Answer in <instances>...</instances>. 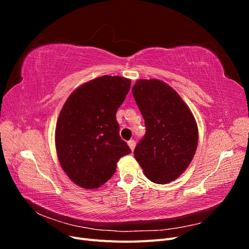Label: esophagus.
<instances>
[{
  "label": "esophagus",
  "mask_w": 249,
  "mask_h": 249,
  "mask_svg": "<svg viewBox=\"0 0 249 249\" xmlns=\"http://www.w3.org/2000/svg\"><path fill=\"white\" fill-rule=\"evenodd\" d=\"M127 144H129V146H130V148L132 150H134L135 146H136V141H135V140H130V141H127Z\"/></svg>",
  "instance_id": "obj_1"
}]
</instances>
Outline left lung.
Here are the masks:
<instances>
[{
	"mask_svg": "<svg viewBox=\"0 0 249 249\" xmlns=\"http://www.w3.org/2000/svg\"><path fill=\"white\" fill-rule=\"evenodd\" d=\"M132 92L145 124V135L134 150L135 159L148 179L167 184L192 161L197 124L180 96L162 81L139 80Z\"/></svg>",
	"mask_w": 249,
	"mask_h": 249,
	"instance_id": "8db88e82",
	"label": "left lung"
}]
</instances>
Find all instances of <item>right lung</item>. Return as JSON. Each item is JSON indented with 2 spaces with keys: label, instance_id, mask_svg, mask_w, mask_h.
<instances>
[{
  "label": "right lung",
  "instance_id": "obj_1",
  "mask_svg": "<svg viewBox=\"0 0 249 249\" xmlns=\"http://www.w3.org/2000/svg\"><path fill=\"white\" fill-rule=\"evenodd\" d=\"M130 87L129 79L103 76L77 88L65 102L56 125V149L74 184L99 188L114 175L120 158L131 153L115 116Z\"/></svg>",
  "mask_w": 249,
  "mask_h": 249
}]
</instances>
